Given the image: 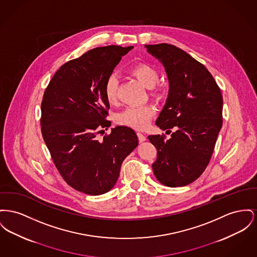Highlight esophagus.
Masks as SVG:
<instances>
[{
	"label": "esophagus",
	"mask_w": 257,
	"mask_h": 257,
	"mask_svg": "<svg viewBox=\"0 0 257 257\" xmlns=\"http://www.w3.org/2000/svg\"><path fill=\"white\" fill-rule=\"evenodd\" d=\"M137 135H138V138H139V141H140V143H143V142H145V141L147 140V138H146V136H145L143 133H140V132H138V133H137Z\"/></svg>",
	"instance_id": "34e87169"
}]
</instances>
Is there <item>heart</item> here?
<instances>
[{
  "label": "heart",
  "mask_w": 257,
  "mask_h": 257,
  "mask_svg": "<svg viewBox=\"0 0 257 257\" xmlns=\"http://www.w3.org/2000/svg\"><path fill=\"white\" fill-rule=\"evenodd\" d=\"M129 73L145 87L152 89L153 96L156 98H161L163 96V91L158 87H154L159 81V74L155 68L148 64H138L129 70ZM117 84L118 80L116 76L111 75L106 78L104 94L109 105H115L117 102ZM154 114L155 108L151 105L129 106L119 112L115 119L120 125L143 130L149 126Z\"/></svg>",
  "instance_id": "b5f03b06"
}]
</instances>
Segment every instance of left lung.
I'll return each mask as SVG.
<instances>
[{"label": "left lung", "mask_w": 257, "mask_h": 257, "mask_svg": "<svg viewBox=\"0 0 257 257\" xmlns=\"http://www.w3.org/2000/svg\"><path fill=\"white\" fill-rule=\"evenodd\" d=\"M166 72L169 93L156 125L171 138L148 137L157 150L154 176L169 187L184 186L197 180L211 160L222 126L223 100L207 68L177 46H146ZM166 131V132H167Z\"/></svg>", "instance_id": "1"}]
</instances>
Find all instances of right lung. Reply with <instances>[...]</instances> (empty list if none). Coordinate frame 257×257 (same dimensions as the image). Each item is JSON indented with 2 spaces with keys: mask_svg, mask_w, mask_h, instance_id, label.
<instances>
[{
  "mask_svg": "<svg viewBox=\"0 0 257 257\" xmlns=\"http://www.w3.org/2000/svg\"><path fill=\"white\" fill-rule=\"evenodd\" d=\"M132 48H93L61 66L45 91L41 125L46 147L66 182L88 195L115 185L123 160L139 145L135 131L121 125L98 139L110 126L106 78Z\"/></svg>",
  "mask_w": 257,
  "mask_h": 257,
  "instance_id": "add662e5",
  "label": "right lung"
}]
</instances>
